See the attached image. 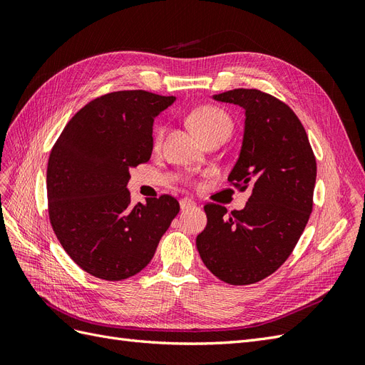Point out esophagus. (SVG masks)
<instances>
[{
	"label": "esophagus",
	"instance_id": "1",
	"mask_svg": "<svg viewBox=\"0 0 365 365\" xmlns=\"http://www.w3.org/2000/svg\"><path fill=\"white\" fill-rule=\"evenodd\" d=\"M196 204H195V201L193 200H189V197H182V200L180 201V207H181V210H185V208H192V207H195Z\"/></svg>",
	"mask_w": 365,
	"mask_h": 365
}]
</instances>
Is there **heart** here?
Masks as SVG:
<instances>
[{
  "label": "heart",
  "instance_id": "b5f03b06",
  "mask_svg": "<svg viewBox=\"0 0 365 365\" xmlns=\"http://www.w3.org/2000/svg\"><path fill=\"white\" fill-rule=\"evenodd\" d=\"M189 121L195 132L201 138L207 137L212 132L220 130V129H228L231 130V120L230 117L216 106L212 105H204L193 109L189 115ZM163 137V129L160 128L155 134V143H160Z\"/></svg>",
  "mask_w": 365,
  "mask_h": 365
}]
</instances>
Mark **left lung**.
<instances>
[{
    "label": "left lung",
    "mask_w": 365,
    "mask_h": 365,
    "mask_svg": "<svg viewBox=\"0 0 365 365\" xmlns=\"http://www.w3.org/2000/svg\"><path fill=\"white\" fill-rule=\"evenodd\" d=\"M215 101L245 109L244 138L228 181L251 190L244 210L204 207L207 227L196 237L205 267L230 284H251L289 257L312 212L317 161L292 109L259 90L225 91Z\"/></svg>",
    "instance_id": "8db88e82"
}]
</instances>
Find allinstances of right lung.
<instances>
[{
    "instance_id": "1",
    "label": "right lung",
    "mask_w": 365,
    "mask_h": 365,
    "mask_svg": "<svg viewBox=\"0 0 365 365\" xmlns=\"http://www.w3.org/2000/svg\"><path fill=\"white\" fill-rule=\"evenodd\" d=\"M173 96L115 91L85 105L54 143L48 216L68 256L97 279L118 282L152 260L180 212L173 196L130 205L129 170L152 155V126Z\"/></svg>"
}]
</instances>
